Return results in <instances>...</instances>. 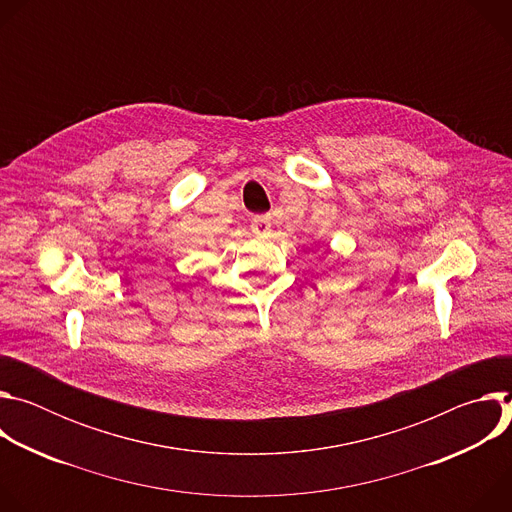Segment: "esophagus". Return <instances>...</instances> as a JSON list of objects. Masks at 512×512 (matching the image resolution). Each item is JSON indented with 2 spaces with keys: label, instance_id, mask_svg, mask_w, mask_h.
<instances>
[{
  "label": "esophagus",
  "instance_id": "obj_1",
  "mask_svg": "<svg viewBox=\"0 0 512 512\" xmlns=\"http://www.w3.org/2000/svg\"><path fill=\"white\" fill-rule=\"evenodd\" d=\"M251 231L257 237H265L271 231V216L269 214H259L251 218Z\"/></svg>",
  "mask_w": 512,
  "mask_h": 512
}]
</instances>
